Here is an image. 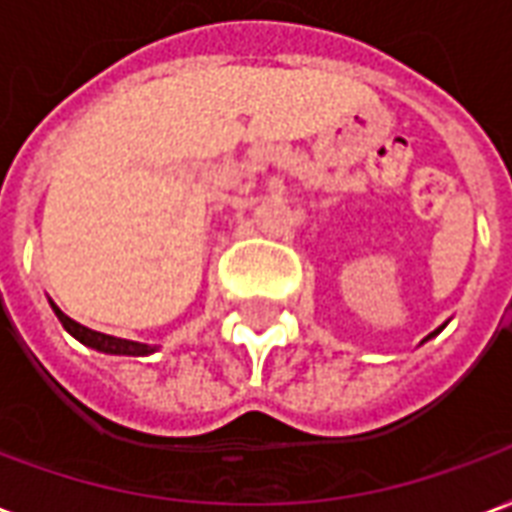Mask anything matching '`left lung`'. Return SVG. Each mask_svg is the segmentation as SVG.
<instances>
[{
  "label": "left lung",
  "mask_w": 512,
  "mask_h": 512,
  "mask_svg": "<svg viewBox=\"0 0 512 512\" xmlns=\"http://www.w3.org/2000/svg\"><path fill=\"white\" fill-rule=\"evenodd\" d=\"M439 330H442V327H439ZM439 330H436V333H439ZM436 333H431V335H436Z\"/></svg>",
  "instance_id": "left-lung-1"
}]
</instances>
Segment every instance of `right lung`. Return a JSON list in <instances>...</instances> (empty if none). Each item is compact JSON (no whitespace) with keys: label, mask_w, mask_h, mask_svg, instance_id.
Listing matches in <instances>:
<instances>
[{"label":"right lung","mask_w":512,"mask_h":512,"mask_svg":"<svg viewBox=\"0 0 512 512\" xmlns=\"http://www.w3.org/2000/svg\"><path fill=\"white\" fill-rule=\"evenodd\" d=\"M54 313H57V316H59V322H62V327H65L67 333L76 335L78 341L87 343V346H92V349H98V352H106V354H133V357H138V354L155 352V349H152V346H147V343L125 341V338H114V335L95 333V330H89V327H84V324L73 322L70 316H65V313L59 311L57 305H54Z\"/></svg>","instance_id":"1"}]
</instances>
